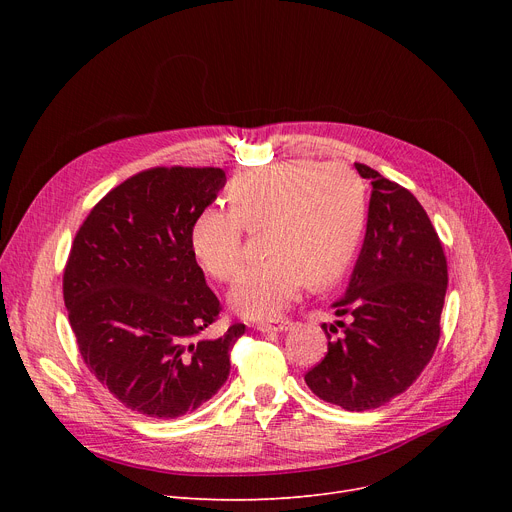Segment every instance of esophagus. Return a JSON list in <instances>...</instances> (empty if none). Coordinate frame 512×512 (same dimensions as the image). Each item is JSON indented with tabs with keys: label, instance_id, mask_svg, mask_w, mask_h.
<instances>
[{
	"label": "esophagus",
	"instance_id": "1",
	"mask_svg": "<svg viewBox=\"0 0 512 512\" xmlns=\"http://www.w3.org/2000/svg\"><path fill=\"white\" fill-rule=\"evenodd\" d=\"M290 321L288 319H276V321H259L257 330L259 332H284L288 330Z\"/></svg>",
	"mask_w": 512,
	"mask_h": 512
}]
</instances>
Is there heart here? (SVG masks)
<instances>
[{"instance_id":"b5f03b06","label":"heart","mask_w":512,"mask_h":512,"mask_svg":"<svg viewBox=\"0 0 512 512\" xmlns=\"http://www.w3.org/2000/svg\"><path fill=\"white\" fill-rule=\"evenodd\" d=\"M230 211L205 207L191 228V251L201 270L228 282L242 261V228L267 226L270 257L242 270L228 303L249 319L276 317L305 282L334 284L353 263L365 230V193L340 164L294 159L240 174L228 186Z\"/></svg>"}]
</instances>
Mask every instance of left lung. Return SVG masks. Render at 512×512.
<instances>
[{
  "label": "left lung",
  "instance_id": "obj_1",
  "mask_svg": "<svg viewBox=\"0 0 512 512\" xmlns=\"http://www.w3.org/2000/svg\"><path fill=\"white\" fill-rule=\"evenodd\" d=\"M371 180L367 232L336 315L351 324L328 334V355L305 373L321 400L346 411H369L405 392L440 340L448 265L436 228L421 203L380 172L355 164ZM330 332L338 330L330 326Z\"/></svg>",
  "mask_w": 512,
  "mask_h": 512
}]
</instances>
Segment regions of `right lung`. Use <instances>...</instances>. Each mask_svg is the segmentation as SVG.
Returning <instances> with one entry per match:
<instances>
[{
    "label": "right lung",
    "mask_w": 512,
    "mask_h": 512,
    "mask_svg": "<svg viewBox=\"0 0 512 512\" xmlns=\"http://www.w3.org/2000/svg\"><path fill=\"white\" fill-rule=\"evenodd\" d=\"M224 184L222 168L143 170L112 188L74 236L64 303L80 357L134 413L180 417L228 380L245 324L197 338L222 305L191 251L193 222Z\"/></svg>",
    "instance_id": "obj_1"
}]
</instances>
